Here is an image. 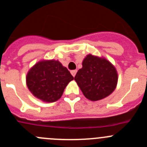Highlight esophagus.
Segmentation results:
<instances>
[{
  "label": "esophagus",
  "instance_id": "esophagus-1",
  "mask_svg": "<svg viewBox=\"0 0 147 147\" xmlns=\"http://www.w3.org/2000/svg\"><path fill=\"white\" fill-rule=\"evenodd\" d=\"M76 73H77V70H76V69H75V70H72V71H71V74H72V76H73V77L75 76Z\"/></svg>",
  "mask_w": 147,
  "mask_h": 147
}]
</instances>
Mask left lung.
<instances>
[{
    "instance_id": "8db88e82",
    "label": "left lung",
    "mask_w": 147,
    "mask_h": 147,
    "mask_svg": "<svg viewBox=\"0 0 147 147\" xmlns=\"http://www.w3.org/2000/svg\"><path fill=\"white\" fill-rule=\"evenodd\" d=\"M82 64L75 80L86 98L98 101L113 92L118 78L115 67L109 61L88 54Z\"/></svg>"
}]
</instances>
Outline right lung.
<instances>
[{
  "label": "right lung",
  "mask_w": 147,
  "mask_h": 147,
  "mask_svg": "<svg viewBox=\"0 0 147 147\" xmlns=\"http://www.w3.org/2000/svg\"><path fill=\"white\" fill-rule=\"evenodd\" d=\"M74 79L69 71L59 61H41L30 69L27 86L32 94L46 102L61 98L67 84Z\"/></svg>",
  "instance_id": "right-lung-1"
}]
</instances>
